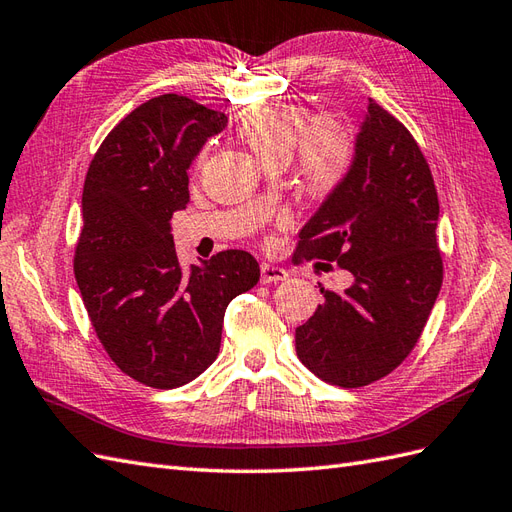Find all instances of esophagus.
Masks as SVG:
<instances>
[{
	"label": "esophagus",
	"instance_id": "esophagus-1",
	"mask_svg": "<svg viewBox=\"0 0 512 512\" xmlns=\"http://www.w3.org/2000/svg\"><path fill=\"white\" fill-rule=\"evenodd\" d=\"M287 279V270L274 264H261V283H279Z\"/></svg>",
	"mask_w": 512,
	"mask_h": 512
}]
</instances>
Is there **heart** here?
I'll return each instance as SVG.
<instances>
[{"label":"heart","instance_id":"heart-1","mask_svg":"<svg viewBox=\"0 0 512 512\" xmlns=\"http://www.w3.org/2000/svg\"><path fill=\"white\" fill-rule=\"evenodd\" d=\"M238 134L266 166L285 164L294 155L298 179L311 194L335 190L355 162L357 144L348 125L331 116L307 123V112L292 103H264L248 110Z\"/></svg>","mask_w":512,"mask_h":512}]
</instances>
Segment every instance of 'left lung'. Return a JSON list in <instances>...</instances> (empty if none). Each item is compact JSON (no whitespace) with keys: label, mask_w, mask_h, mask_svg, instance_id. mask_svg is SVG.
Wrapping results in <instances>:
<instances>
[{"label":"left lung","mask_w":512,"mask_h":512,"mask_svg":"<svg viewBox=\"0 0 512 512\" xmlns=\"http://www.w3.org/2000/svg\"><path fill=\"white\" fill-rule=\"evenodd\" d=\"M355 144L348 177L300 229L294 255L335 261L352 274L344 292L320 287L324 303L296 329L298 359L348 389L409 357L443 281L439 199L415 138L370 99Z\"/></svg>","instance_id":"left-lung-1"}]
</instances>
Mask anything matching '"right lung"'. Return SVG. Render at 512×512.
<instances>
[{"mask_svg": "<svg viewBox=\"0 0 512 512\" xmlns=\"http://www.w3.org/2000/svg\"><path fill=\"white\" fill-rule=\"evenodd\" d=\"M225 127V114L188 97H153L110 131L84 181L75 281L110 359L147 387L203 374L218 357L227 305L259 281L246 251L181 268L170 233L190 201V164Z\"/></svg>", "mask_w": 512, "mask_h": 512, "instance_id": "obj_1", "label": "right lung"}]
</instances>
